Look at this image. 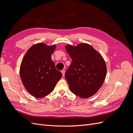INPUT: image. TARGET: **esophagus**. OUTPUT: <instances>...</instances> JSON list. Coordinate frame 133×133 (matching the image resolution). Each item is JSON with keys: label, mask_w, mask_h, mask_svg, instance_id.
Masks as SVG:
<instances>
[{"label": "esophagus", "mask_w": 133, "mask_h": 133, "mask_svg": "<svg viewBox=\"0 0 133 133\" xmlns=\"http://www.w3.org/2000/svg\"><path fill=\"white\" fill-rule=\"evenodd\" d=\"M62 73L63 74V76H64V75H65V70H62Z\"/></svg>", "instance_id": "obj_1"}]
</instances>
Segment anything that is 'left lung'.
Masks as SVG:
<instances>
[{"instance_id": "left-lung-1", "label": "left lung", "mask_w": 133, "mask_h": 133, "mask_svg": "<svg viewBox=\"0 0 133 133\" xmlns=\"http://www.w3.org/2000/svg\"><path fill=\"white\" fill-rule=\"evenodd\" d=\"M65 49L72 59L65 76L71 91L82 98H88L99 90L107 74V66L102 56L90 45L80 43Z\"/></svg>"}]
</instances>
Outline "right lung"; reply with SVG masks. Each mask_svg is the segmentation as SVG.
<instances>
[{"label":"right lung","instance_id":"add662e5","mask_svg":"<svg viewBox=\"0 0 133 133\" xmlns=\"http://www.w3.org/2000/svg\"><path fill=\"white\" fill-rule=\"evenodd\" d=\"M55 48V44L48 46L43 43L35 44L28 50L22 60L20 67L22 82L26 90L35 98L49 95L62 77L51 59Z\"/></svg>","mask_w":133,"mask_h":133}]
</instances>
